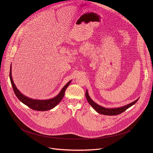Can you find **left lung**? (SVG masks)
I'll return each instance as SVG.
<instances>
[{
  "mask_svg": "<svg viewBox=\"0 0 153 153\" xmlns=\"http://www.w3.org/2000/svg\"><path fill=\"white\" fill-rule=\"evenodd\" d=\"M85 96H86L87 100L89 104L92 107V108L94 109H95L99 114L105 115H118V114H120L121 113H123L126 110H127L128 108H129L130 107H131L132 105L135 104L137 102V101L139 100V98H138L137 100H136L134 102H131V103L129 104H127V105H126L125 106L121 107L115 108H107L103 107L102 106H100L98 104H97V103H95V102H94L91 99L90 97L89 96L87 90L86 91Z\"/></svg>",
  "mask_w": 153,
  "mask_h": 153,
  "instance_id": "8db88e82",
  "label": "left lung"
}]
</instances>
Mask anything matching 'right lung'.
<instances>
[{
    "mask_svg": "<svg viewBox=\"0 0 153 153\" xmlns=\"http://www.w3.org/2000/svg\"><path fill=\"white\" fill-rule=\"evenodd\" d=\"M11 68L12 67L10 66L9 76H10V79L12 86L13 87L14 92H15L16 96L22 102V103H23L24 104L27 105L30 108L36 110V111H48L49 109H52L53 108L56 107L62 100V98L64 96V94H65L66 89L71 82V81H69L62 89V90L59 93V94L54 98H52L49 100H34V99H32V98H28V97L25 96L18 89V88H16L15 84L13 82V80L12 77Z\"/></svg>",
    "mask_w": 153,
    "mask_h": 153,
    "instance_id": "1",
    "label": "right lung"
}]
</instances>
